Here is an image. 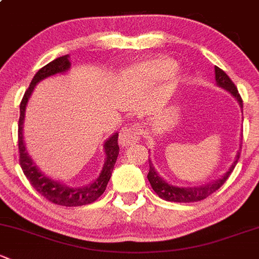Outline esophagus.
I'll list each match as a JSON object with an SVG mask.
<instances>
[{
  "label": "esophagus",
  "mask_w": 259,
  "mask_h": 259,
  "mask_svg": "<svg viewBox=\"0 0 259 259\" xmlns=\"http://www.w3.org/2000/svg\"><path fill=\"white\" fill-rule=\"evenodd\" d=\"M140 135L141 130L140 126H138V125H133L130 127H124L120 132V135H119V144H120L122 148L134 145V144H137L140 140Z\"/></svg>",
  "instance_id": "obj_1"
}]
</instances>
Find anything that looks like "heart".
I'll return each mask as SVG.
<instances>
[{
	"instance_id": "1",
	"label": "heart",
	"mask_w": 259,
	"mask_h": 259,
	"mask_svg": "<svg viewBox=\"0 0 259 259\" xmlns=\"http://www.w3.org/2000/svg\"><path fill=\"white\" fill-rule=\"evenodd\" d=\"M175 68V63L168 58H154L139 62L127 69L130 77L139 79H156L171 73Z\"/></svg>"
}]
</instances>
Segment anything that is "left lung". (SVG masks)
Wrapping results in <instances>:
<instances>
[{
	"mask_svg": "<svg viewBox=\"0 0 259 259\" xmlns=\"http://www.w3.org/2000/svg\"><path fill=\"white\" fill-rule=\"evenodd\" d=\"M214 79H216V84L220 88L227 91L228 93L237 100L239 107H241V110H243V103H242V98L238 93L237 88H236V85L233 84V81L230 79V77H228L222 69H220L219 67H214ZM239 151H241V146H239V150L237 151V155H236L235 161H233V164L230 166L227 172L223 174L222 178L214 180V181L212 182H208V184L189 187L176 186V185L168 184L167 181H165V180L157 174V171L155 170L150 159H149L150 170H149L148 174V180L149 182H150L152 190L159 195V197L164 198L166 201H170V202H197V201H201L203 200V198L208 197L209 195L213 194L214 191H217V190L225 184L226 180L228 179V176L231 175V172H232L233 168H235L236 164L238 162Z\"/></svg>",
	"mask_w": 259,
	"mask_h": 259,
	"instance_id": "obj_1",
	"label": "left lung"
}]
</instances>
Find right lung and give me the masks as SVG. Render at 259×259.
<instances>
[{
	"instance_id": "1",
	"label": "right lung",
	"mask_w": 259,
	"mask_h": 259,
	"mask_svg": "<svg viewBox=\"0 0 259 259\" xmlns=\"http://www.w3.org/2000/svg\"><path fill=\"white\" fill-rule=\"evenodd\" d=\"M69 54H65L63 57L54 59L51 63L40 68L36 73V75L29 84L28 89L24 93L22 102L20 104V121H18V149H20V164L24 175L31 182L32 186L39 192L43 197L47 198L51 202L56 205L67 206V207H75V206L89 205L94 202L97 198L104 194L107 185L110 180L111 172H113L114 165L119 155L118 145V133H114L108 138L104 143V154L105 160L103 165L102 171L99 176L93 182L84 186H72V185L65 184L59 180H54L46 175L45 172L39 170V167L34 164L32 157L29 156L28 151L26 149V144L23 140V124L24 116H26V107L29 98L34 91V87L39 81L48 77H53L56 74H63L70 69Z\"/></svg>"
}]
</instances>
